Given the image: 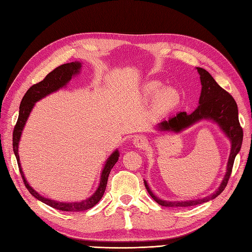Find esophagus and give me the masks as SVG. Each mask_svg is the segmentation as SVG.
I'll use <instances>...</instances> for the list:
<instances>
[{
  "instance_id": "obj_1",
  "label": "esophagus",
  "mask_w": 252,
  "mask_h": 252,
  "mask_svg": "<svg viewBox=\"0 0 252 252\" xmlns=\"http://www.w3.org/2000/svg\"><path fill=\"white\" fill-rule=\"evenodd\" d=\"M133 145L135 147L138 148H142L145 147L147 145V139L146 136L143 135V134H139V135H135L134 139H133Z\"/></svg>"
}]
</instances>
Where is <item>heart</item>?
<instances>
[{
  "label": "heart",
  "instance_id": "1",
  "mask_svg": "<svg viewBox=\"0 0 252 252\" xmlns=\"http://www.w3.org/2000/svg\"><path fill=\"white\" fill-rule=\"evenodd\" d=\"M145 93L149 96L156 97L159 95V104L165 108H170L177 102V95L170 90H162V87L159 84L156 82L148 83L145 86Z\"/></svg>",
  "mask_w": 252,
  "mask_h": 252
}]
</instances>
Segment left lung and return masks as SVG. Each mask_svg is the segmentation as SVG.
Wrapping results in <instances>:
<instances>
[{
    "label": "left lung",
    "mask_w": 252,
    "mask_h": 252,
    "mask_svg": "<svg viewBox=\"0 0 252 252\" xmlns=\"http://www.w3.org/2000/svg\"><path fill=\"white\" fill-rule=\"evenodd\" d=\"M196 69L200 74V80L202 84L199 106H197L193 112L189 114L183 111L179 112L177 116L169 118L168 120H164L161 123L158 124L157 128L158 130L161 131L179 132L201 120H211L219 125L220 130L230 140V155L229 158H228L225 177L222 183H220V187L212 194L205 196L203 199L189 201H164L156 196L150 190L147 182L144 181L145 187H146L150 196L158 204L165 206V207H190V206L203 204L216 199L219 194L222 193L227 186L228 180H229L232 171L234 158L242 147L243 129L239 122L238 105H236L234 98L219 85L207 70L200 67H196Z\"/></svg>",
    "instance_id": "obj_1"
}]
</instances>
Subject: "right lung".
Returning <instances> with one entry per match:
<instances>
[{"mask_svg":"<svg viewBox=\"0 0 252 252\" xmlns=\"http://www.w3.org/2000/svg\"><path fill=\"white\" fill-rule=\"evenodd\" d=\"M81 67H82V64L80 62H71V63L63 64V65L57 67L56 69H53L51 72H49L46 75V78H45L43 81L36 83V84H34V85L30 87L27 90L25 95L22 98V102L20 105L19 118H18L16 126H14L13 135H12L13 152H14V156H16V158H17L20 173L22 175L23 181H24V184H25L26 188L28 189V191L32 193L35 197V199L50 206V207H52V208L62 210V211H72V212L84 211V210L93 208L94 206L96 205L98 203V201L102 199V196L105 192L106 185H107L109 173L112 169V167L114 166V164H116L119 159V157H120L119 150L118 149L114 150L111 154V156L107 158V161H106V163L104 165V168L101 173L100 184H98V187L94 191V193L91 196H89L88 199L84 200L82 202L68 203V202H58L55 200L46 199V197H44L41 194L37 193L32 186H29V184L25 179V175H24V173H23L21 163H20L19 142L21 139L23 128H24V126L26 124V121L29 117L30 112H32L34 104L36 102H39L40 100H42L43 97L47 96L48 94L55 93V91L66 86L67 83L72 79V77L80 73Z\"/></svg>","mask_w":252,"mask_h":252,"instance_id":"add662e5","label":"right lung"}]
</instances>
